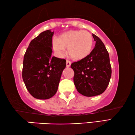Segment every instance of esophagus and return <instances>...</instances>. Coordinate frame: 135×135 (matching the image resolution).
<instances>
[{"mask_svg": "<svg viewBox=\"0 0 135 135\" xmlns=\"http://www.w3.org/2000/svg\"><path fill=\"white\" fill-rule=\"evenodd\" d=\"M70 65H71V61L69 60H66V67L67 68L70 67Z\"/></svg>", "mask_w": 135, "mask_h": 135, "instance_id": "34e87169", "label": "esophagus"}]
</instances>
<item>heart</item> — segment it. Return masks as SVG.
<instances>
[{
	"mask_svg": "<svg viewBox=\"0 0 135 135\" xmlns=\"http://www.w3.org/2000/svg\"><path fill=\"white\" fill-rule=\"evenodd\" d=\"M93 45V35L87 31L81 30L66 32L52 42L53 49L58 55H63L65 49H68L69 56L76 60H82L89 55Z\"/></svg>",
	"mask_w": 135,
	"mask_h": 135,
	"instance_id": "obj_1",
	"label": "heart"
}]
</instances>
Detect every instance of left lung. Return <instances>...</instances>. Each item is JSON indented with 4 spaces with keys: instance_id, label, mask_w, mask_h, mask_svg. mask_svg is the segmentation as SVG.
<instances>
[{
    "instance_id": "obj_1",
    "label": "left lung",
    "mask_w": 135,
    "mask_h": 135,
    "mask_svg": "<svg viewBox=\"0 0 135 135\" xmlns=\"http://www.w3.org/2000/svg\"><path fill=\"white\" fill-rule=\"evenodd\" d=\"M95 46L89 55L72 63L74 82L78 93L86 97L100 95L105 91L112 76L109 54L104 44L93 34Z\"/></svg>"
}]
</instances>
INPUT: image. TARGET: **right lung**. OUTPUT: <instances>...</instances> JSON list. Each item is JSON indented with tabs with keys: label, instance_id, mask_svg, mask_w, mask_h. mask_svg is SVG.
I'll return each instance as SVG.
<instances>
[{
	"label": "right lung",
	"instance_id": "1",
	"mask_svg": "<svg viewBox=\"0 0 135 135\" xmlns=\"http://www.w3.org/2000/svg\"><path fill=\"white\" fill-rule=\"evenodd\" d=\"M54 32L47 30L30 42L23 61L22 79L33 97L47 100L55 95L66 60L51 57Z\"/></svg>",
	"mask_w": 135,
	"mask_h": 135
}]
</instances>
